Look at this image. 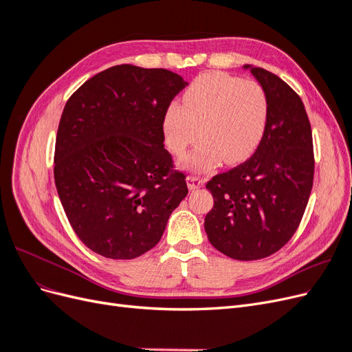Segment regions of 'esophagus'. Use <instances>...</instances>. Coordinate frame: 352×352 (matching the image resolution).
Masks as SVG:
<instances>
[{"label":"esophagus","instance_id":"1","mask_svg":"<svg viewBox=\"0 0 352 352\" xmlns=\"http://www.w3.org/2000/svg\"><path fill=\"white\" fill-rule=\"evenodd\" d=\"M186 182H188V186H189V189H198V188H201V186H204V179L202 177H199V176H188L186 177Z\"/></svg>","mask_w":352,"mask_h":352}]
</instances>
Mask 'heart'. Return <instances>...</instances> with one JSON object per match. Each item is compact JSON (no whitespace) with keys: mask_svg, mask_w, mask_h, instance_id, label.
Here are the masks:
<instances>
[{"mask_svg":"<svg viewBox=\"0 0 352 352\" xmlns=\"http://www.w3.org/2000/svg\"><path fill=\"white\" fill-rule=\"evenodd\" d=\"M269 117L267 95L260 83L212 72L198 76L163 116L168 150L182 157L198 140L202 142L186 160L197 172H208L220 160L236 164L258 146Z\"/></svg>","mask_w":352,"mask_h":352,"instance_id":"obj_1","label":"heart"}]
</instances>
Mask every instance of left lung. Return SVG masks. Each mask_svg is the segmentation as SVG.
Here are the masks:
<instances>
[{
	"mask_svg": "<svg viewBox=\"0 0 352 352\" xmlns=\"http://www.w3.org/2000/svg\"><path fill=\"white\" fill-rule=\"evenodd\" d=\"M245 69L267 95V124L247 162L207 182L214 206L204 228L216 250L251 261L278 252L300 226L313 188L314 151L300 95L269 70Z\"/></svg>",
	"mask_w": 352,
	"mask_h": 352,
	"instance_id": "left-lung-1",
	"label": "left lung"
}]
</instances>
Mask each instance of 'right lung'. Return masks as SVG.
Masks as SVG:
<instances>
[{"label":"right lung","instance_id":"right-lung-1","mask_svg":"<svg viewBox=\"0 0 352 352\" xmlns=\"http://www.w3.org/2000/svg\"><path fill=\"white\" fill-rule=\"evenodd\" d=\"M185 87L170 70L120 65L95 74L66 102L54 153L57 192L78 238L105 258L132 260L154 248L188 195L162 127Z\"/></svg>","mask_w":352,"mask_h":352}]
</instances>
